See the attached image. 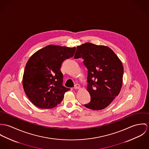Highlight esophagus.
Listing matches in <instances>:
<instances>
[{
	"label": "esophagus",
	"instance_id": "obj_1",
	"mask_svg": "<svg viewBox=\"0 0 149 149\" xmlns=\"http://www.w3.org/2000/svg\"><path fill=\"white\" fill-rule=\"evenodd\" d=\"M80 87H81V86H80L79 84H76L75 85V86H74V89H79Z\"/></svg>",
	"mask_w": 149,
	"mask_h": 149
}]
</instances>
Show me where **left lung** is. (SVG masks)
Here are the masks:
<instances>
[{"label":"left lung","instance_id":"left-lung-1","mask_svg":"<svg viewBox=\"0 0 149 149\" xmlns=\"http://www.w3.org/2000/svg\"><path fill=\"white\" fill-rule=\"evenodd\" d=\"M80 58L88 70L87 90L91 96L90 102L84 106L93 110L104 109L121 90L122 63L109 47L88 42L77 46L74 58Z\"/></svg>","mask_w":149,"mask_h":149}]
</instances>
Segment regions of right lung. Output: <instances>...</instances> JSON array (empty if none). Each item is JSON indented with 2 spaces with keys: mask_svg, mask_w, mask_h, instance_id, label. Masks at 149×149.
Here are the masks:
<instances>
[{
  "mask_svg": "<svg viewBox=\"0 0 149 149\" xmlns=\"http://www.w3.org/2000/svg\"><path fill=\"white\" fill-rule=\"evenodd\" d=\"M76 48L50 45L30 58L23 77L24 91L30 101L40 109L59 104L70 89L62 85L63 62L74 56Z\"/></svg>",
  "mask_w": 149,
  "mask_h": 149,
  "instance_id": "right-lung-1",
  "label": "right lung"
}]
</instances>
